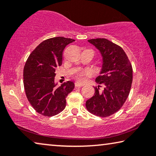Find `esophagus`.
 <instances>
[{"mask_svg": "<svg viewBox=\"0 0 156 156\" xmlns=\"http://www.w3.org/2000/svg\"><path fill=\"white\" fill-rule=\"evenodd\" d=\"M83 86H84L83 84H80V83L79 82H75V87H76V88H80V87H82Z\"/></svg>", "mask_w": 156, "mask_h": 156, "instance_id": "esophagus-1", "label": "esophagus"}]
</instances>
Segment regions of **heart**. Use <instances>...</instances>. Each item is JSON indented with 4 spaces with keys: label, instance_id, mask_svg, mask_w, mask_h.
<instances>
[{
    "label": "heart",
    "instance_id": "obj_1",
    "mask_svg": "<svg viewBox=\"0 0 156 156\" xmlns=\"http://www.w3.org/2000/svg\"><path fill=\"white\" fill-rule=\"evenodd\" d=\"M91 74V69H82V70H80V71H79L77 72V74H76V78L78 81L82 82V81L84 80L85 76H89V75H90Z\"/></svg>",
    "mask_w": 156,
    "mask_h": 156
}]
</instances>
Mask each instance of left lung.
<instances>
[{"label":"left lung","mask_w":156,"mask_h":156,"mask_svg":"<svg viewBox=\"0 0 156 156\" xmlns=\"http://www.w3.org/2000/svg\"><path fill=\"white\" fill-rule=\"evenodd\" d=\"M101 52L103 64L96 78L94 95L86 101L87 109L94 115L107 117L122 107L129 97L133 81L131 64L120 46L105 38L88 40ZM102 87V89H100Z\"/></svg>","instance_id":"left-lung-1"}]
</instances>
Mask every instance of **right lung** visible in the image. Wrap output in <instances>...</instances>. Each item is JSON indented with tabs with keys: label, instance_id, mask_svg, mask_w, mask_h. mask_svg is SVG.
<instances>
[{
	"label": "right lung",
	"instance_id": "right-lung-1",
	"mask_svg": "<svg viewBox=\"0 0 156 156\" xmlns=\"http://www.w3.org/2000/svg\"><path fill=\"white\" fill-rule=\"evenodd\" d=\"M75 41L63 37L42 42L27 58L23 69V83L27 99L38 114L53 116L65 109L66 97L74 88L71 81L56 87L55 69L62 63L65 47Z\"/></svg>",
	"mask_w": 156,
	"mask_h": 156
}]
</instances>
